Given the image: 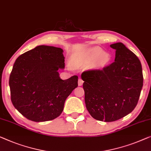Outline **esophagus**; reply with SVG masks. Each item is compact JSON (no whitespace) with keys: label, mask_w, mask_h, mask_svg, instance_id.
<instances>
[{"label":"esophagus","mask_w":151,"mask_h":151,"mask_svg":"<svg viewBox=\"0 0 151 151\" xmlns=\"http://www.w3.org/2000/svg\"><path fill=\"white\" fill-rule=\"evenodd\" d=\"M83 83V81L81 79V78H78V86H81Z\"/></svg>","instance_id":"esophagus-1"}]
</instances>
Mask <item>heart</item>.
Masks as SVG:
<instances>
[{
    "label": "heart",
    "instance_id": "heart-1",
    "mask_svg": "<svg viewBox=\"0 0 151 151\" xmlns=\"http://www.w3.org/2000/svg\"><path fill=\"white\" fill-rule=\"evenodd\" d=\"M85 60L87 62L96 61V65L98 68H103L109 64L111 57L109 53L104 52L102 48L96 47L87 51Z\"/></svg>",
    "mask_w": 151,
    "mask_h": 151
}]
</instances>
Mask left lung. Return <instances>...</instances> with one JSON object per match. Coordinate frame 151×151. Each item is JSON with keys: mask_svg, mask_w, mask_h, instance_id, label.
<instances>
[{"mask_svg": "<svg viewBox=\"0 0 151 151\" xmlns=\"http://www.w3.org/2000/svg\"><path fill=\"white\" fill-rule=\"evenodd\" d=\"M114 62L102 70L83 72L85 102L96 120L111 122L124 117L138 104L143 86L140 60L122 42L111 45Z\"/></svg>", "mask_w": 151, "mask_h": 151, "instance_id": "8db88e82", "label": "left lung"}]
</instances>
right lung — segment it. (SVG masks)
I'll return each instance as SVG.
<instances>
[{
    "mask_svg": "<svg viewBox=\"0 0 151 151\" xmlns=\"http://www.w3.org/2000/svg\"><path fill=\"white\" fill-rule=\"evenodd\" d=\"M63 49L40 45L17 58L9 77L11 98L22 115L36 122L60 115L65 101L78 86V76H60L65 68Z\"/></svg>",
    "mask_w": 151,
    "mask_h": 151,
    "instance_id": "obj_1",
    "label": "right lung"
}]
</instances>
